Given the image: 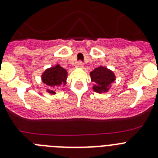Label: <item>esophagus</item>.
Listing matches in <instances>:
<instances>
[{"label":"esophagus","instance_id":"34e87169","mask_svg":"<svg viewBox=\"0 0 158 158\" xmlns=\"http://www.w3.org/2000/svg\"><path fill=\"white\" fill-rule=\"evenodd\" d=\"M77 66L78 68H83L84 66L83 62H82L81 61H79V62H77Z\"/></svg>","mask_w":158,"mask_h":158}]
</instances>
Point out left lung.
I'll use <instances>...</instances> for the list:
<instances>
[{
  "instance_id": "8db88e82",
  "label": "left lung",
  "mask_w": 158,
  "mask_h": 158,
  "mask_svg": "<svg viewBox=\"0 0 158 158\" xmlns=\"http://www.w3.org/2000/svg\"><path fill=\"white\" fill-rule=\"evenodd\" d=\"M92 81L96 85L93 89L96 93H105L108 90V86L115 80V74L111 70L103 66L97 67L93 72L90 73Z\"/></svg>"
}]
</instances>
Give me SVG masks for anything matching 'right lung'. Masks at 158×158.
I'll return each mask as SVG.
<instances>
[{
  "instance_id": "1",
  "label": "right lung",
  "mask_w": 158,
  "mask_h": 158,
  "mask_svg": "<svg viewBox=\"0 0 158 158\" xmlns=\"http://www.w3.org/2000/svg\"><path fill=\"white\" fill-rule=\"evenodd\" d=\"M67 72L64 68L57 65L56 66L51 67L45 70L42 75V80L44 84L50 87L60 86L62 85H65L66 84ZM47 92L51 94H54L52 89H47Z\"/></svg>"
}]
</instances>
